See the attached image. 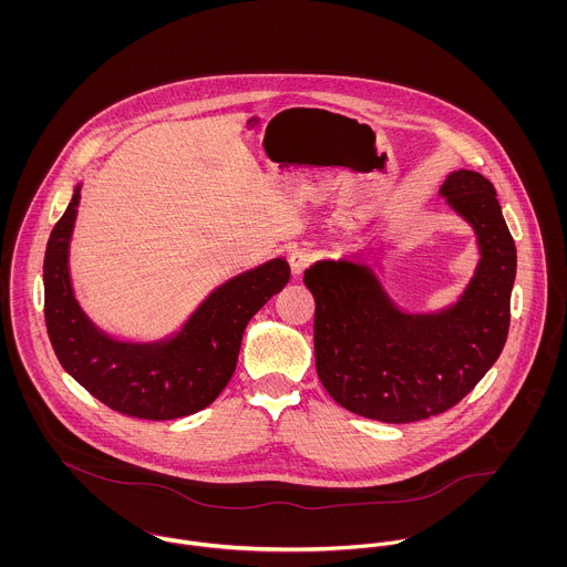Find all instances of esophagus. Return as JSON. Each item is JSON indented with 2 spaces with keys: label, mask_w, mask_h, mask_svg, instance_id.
<instances>
[{
  "label": "esophagus",
  "mask_w": 567,
  "mask_h": 567,
  "mask_svg": "<svg viewBox=\"0 0 567 567\" xmlns=\"http://www.w3.org/2000/svg\"><path fill=\"white\" fill-rule=\"evenodd\" d=\"M315 259H317L315 250H310V248H295V250L290 252V270H292V275H295V277L303 275V272L312 266Z\"/></svg>",
  "instance_id": "esophagus-1"
}]
</instances>
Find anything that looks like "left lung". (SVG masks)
<instances>
[{"label": "left lung", "instance_id": "obj_1", "mask_svg": "<svg viewBox=\"0 0 567 567\" xmlns=\"http://www.w3.org/2000/svg\"><path fill=\"white\" fill-rule=\"evenodd\" d=\"M441 194L465 216L483 250L461 303L432 317L391 306L369 268L319 261L306 270L315 297L317 373L333 402L367 419L412 423L458 404L499 358L511 324L515 240L493 183L450 174Z\"/></svg>", "mask_w": 567, "mask_h": 567}]
</instances>
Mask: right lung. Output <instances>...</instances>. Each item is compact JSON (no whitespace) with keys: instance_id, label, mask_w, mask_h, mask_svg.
I'll use <instances>...</instances> for the list:
<instances>
[{"instance_id":"1","label":"right lung","mask_w":567,"mask_h":567,"mask_svg":"<svg viewBox=\"0 0 567 567\" xmlns=\"http://www.w3.org/2000/svg\"><path fill=\"white\" fill-rule=\"evenodd\" d=\"M79 198L76 189L43 259V310L59 362L97 402L128 416L167 421L207 408L236 371L246 324L290 281L288 261L272 259L220 286L169 342H115L89 323L72 295L68 246Z\"/></svg>"}]
</instances>
